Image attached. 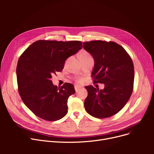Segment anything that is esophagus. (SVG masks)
I'll list each match as a JSON object with an SVG mask.
<instances>
[{"mask_svg": "<svg viewBox=\"0 0 154 154\" xmlns=\"http://www.w3.org/2000/svg\"><path fill=\"white\" fill-rule=\"evenodd\" d=\"M82 87L81 85H75V91H78L79 89H80V88H82Z\"/></svg>", "mask_w": 154, "mask_h": 154, "instance_id": "1", "label": "esophagus"}]
</instances>
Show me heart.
<instances>
[{"instance_id":"1","label":"heart","mask_w":154,"mask_h":154,"mask_svg":"<svg viewBox=\"0 0 154 154\" xmlns=\"http://www.w3.org/2000/svg\"><path fill=\"white\" fill-rule=\"evenodd\" d=\"M82 54H85V55H88V53H87V52H83ZM79 82H81L82 81V80L81 79H80L79 80Z\"/></svg>"}]
</instances>
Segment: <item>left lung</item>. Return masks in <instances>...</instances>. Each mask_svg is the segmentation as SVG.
Wrapping results in <instances>:
<instances>
[{"label": "left lung", "instance_id": "1", "mask_svg": "<svg viewBox=\"0 0 154 154\" xmlns=\"http://www.w3.org/2000/svg\"><path fill=\"white\" fill-rule=\"evenodd\" d=\"M83 47L94 60L92 72L94 83L105 85L100 90L92 85L85 87L88 92L85 110L96 118L110 117L125 106L132 95L133 62L124 48L114 42L94 40L84 42Z\"/></svg>", "mask_w": 154, "mask_h": 154}]
</instances>
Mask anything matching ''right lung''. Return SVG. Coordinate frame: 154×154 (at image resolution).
<instances>
[{
    "label": "right lung",
    "instance_id": "right-lung-1",
    "mask_svg": "<svg viewBox=\"0 0 154 154\" xmlns=\"http://www.w3.org/2000/svg\"><path fill=\"white\" fill-rule=\"evenodd\" d=\"M82 48V42L76 40H38L20 57L16 69L19 92L23 103L37 117L56 121L67 114V100L75 93L74 86L65 83L57 87L51 78L62 70L67 58Z\"/></svg>",
    "mask_w": 154,
    "mask_h": 154
}]
</instances>
